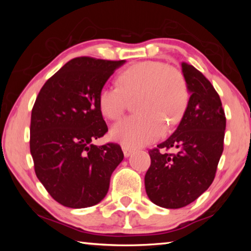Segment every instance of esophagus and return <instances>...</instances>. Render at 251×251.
I'll list each match as a JSON object with an SVG mask.
<instances>
[{"instance_id": "esophagus-1", "label": "esophagus", "mask_w": 251, "mask_h": 251, "mask_svg": "<svg viewBox=\"0 0 251 251\" xmlns=\"http://www.w3.org/2000/svg\"><path fill=\"white\" fill-rule=\"evenodd\" d=\"M123 148V151H124V156L125 157H129L131 154H133V150H130L129 147H127V146H123L122 147Z\"/></svg>"}]
</instances>
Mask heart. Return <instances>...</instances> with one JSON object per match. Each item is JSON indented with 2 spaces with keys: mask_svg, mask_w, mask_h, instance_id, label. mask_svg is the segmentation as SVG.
<instances>
[{
  "mask_svg": "<svg viewBox=\"0 0 251 251\" xmlns=\"http://www.w3.org/2000/svg\"><path fill=\"white\" fill-rule=\"evenodd\" d=\"M118 84H106L99 95L100 112L116 120L128 99L137 96V114L122 118L110 128L113 139L135 148L156 141L165 133V122L179 121L188 101V86L181 72L163 62L145 61L127 67L118 75Z\"/></svg>",
  "mask_w": 251,
  "mask_h": 251,
  "instance_id": "heart-1",
  "label": "heart"
}]
</instances>
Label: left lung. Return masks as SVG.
<instances>
[{"label":"left lung","instance_id":"8db88e82","mask_svg":"<svg viewBox=\"0 0 251 251\" xmlns=\"http://www.w3.org/2000/svg\"><path fill=\"white\" fill-rule=\"evenodd\" d=\"M190 97L177 129L151 150L145 175L148 198L168 209L185 207L209 188L224 151L226 116L211 83L193 65L181 63ZM176 148L175 154L160 150Z\"/></svg>","mask_w":251,"mask_h":251}]
</instances>
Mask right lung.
I'll use <instances>...</instances> for the list:
<instances>
[{
  "mask_svg": "<svg viewBox=\"0 0 251 251\" xmlns=\"http://www.w3.org/2000/svg\"><path fill=\"white\" fill-rule=\"evenodd\" d=\"M125 62L73 58L46 80L36 97L29 128L34 169L48 193L63 206L99 203L124 158L118 144L96 146L92 142L108 130L100 92Z\"/></svg>",
  "mask_w": 251,
  "mask_h": 251,
  "instance_id": "right-lung-1",
  "label": "right lung"
}]
</instances>
